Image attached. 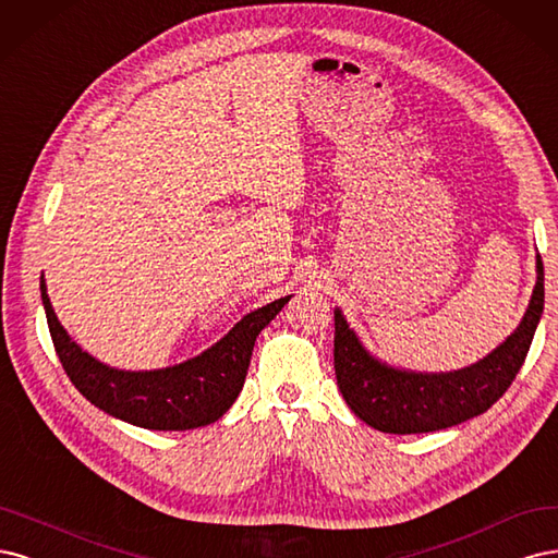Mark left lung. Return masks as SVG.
<instances>
[{
	"mask_svg": "<svg viewBox=\"0 0 558 558\" xmlns=\"http://www.w3.org/2000/svg\"><path fill=\"white\" fill-rule=\"evenodd\" d=\"M519 327L480 362L447 373L389 366L371 354L340 308L333 311V368L338 389L354 415L383 434H428L487 412L512 385L529 354L545 308L543 259Z\"/></svg>",
	"mask_w": 558,
	"mask_h": 558,
	"instance_id": "8db88e82",
	"label": "left lung"
}]
</instances>
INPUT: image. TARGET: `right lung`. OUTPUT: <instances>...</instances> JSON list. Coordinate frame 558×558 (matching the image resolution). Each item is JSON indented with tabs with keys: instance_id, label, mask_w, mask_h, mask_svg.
Returning a JSON list of instances; mask_svg holds the SVG:
<instances>
[{
	"instance_id": "add662e5",
	"label": "right lung",
	"mask_w": 558,
	"mask_h": 558,
	"mask_svg": "<svg viewBox=\"0 0 558 558\" xmlns=\"http://www.w3.org/2000/svg\"><path fill=\"white\" fill-rule=\"evenodd\" d=\"M292 296L247 313L218 343L183 364L122 371L99 362L66 333L52 311L41 276V301L52 345L69 380L106 415L153 430H187L218 422L243 389L259 331Z\"/></svg>"
}]
</instances>
